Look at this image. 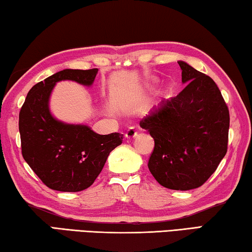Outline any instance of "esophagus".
<instances>
[{
	"label": "esophagus",
	"mask_w": 252,
	"mask_h": 252,
	"mask_svg": "<svg viewBox=\"0 0 252 252\" xmlns=\"http://www.w3.org/2000/svg\"><path fill=\"white\" fill-rule=\"evenodd\" d=\"M136 135H137V129H136V127H130V128L126 131L125 137L127 139H134L136 137Z\"/></svg>",
	"instance_id": "esophagus-1"
}]
</instances>
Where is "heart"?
Returning <instances> with one entry per match:
<instances>
[{"label": "heart", "mask_w": 252, "mask_h": 252, "mask_svg": "<svg viewBox=\"0 0 252 252\" xmlns=\"http://www.w3.org/2000/svg\"><path fill=\"white\" fill-rule=\"evenodd\" d=\"M155 81H156L155 78H150V79L146 81V84H153V82H155Z\"/></svg>", "instance_id": "1"}]
</instances>
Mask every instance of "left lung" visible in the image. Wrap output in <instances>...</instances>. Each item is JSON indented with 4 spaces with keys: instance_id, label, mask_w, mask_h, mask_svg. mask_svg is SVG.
Returning a JSON list of instances; mask_svg holds the SVG:
<instances>
[{
    "instance_id": "left-lung-1",
    "label": "left lung",
    "mask_w": 252,
    "mask_h": 252,
    "mask_svg": "<svg viewBox=\"0 0 252 252\" xmlns=\"http://www.w3.org/2000/svg\"><path fill=\"white\" fill-rule=\"evenodd\" d=\"M177 63L187 87L153 107L139 125L154 138L152 175L164 188L188 191L201 187L224 158L230 116L216 82L185 61Z\"/></svg>"
}]
</instances>
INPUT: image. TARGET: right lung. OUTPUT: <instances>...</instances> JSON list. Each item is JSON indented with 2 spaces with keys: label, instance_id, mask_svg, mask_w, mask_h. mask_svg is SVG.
I'll return each instance as SVG.
<instances>
[{
  "label": "right lung",
  "instance_id": "obj_1",
  "mask_svg": "<svg viewBox=\"0 0 252 252\" xmlns=\"http://www.w3.org/2000/svg\"><path fill=\"white\" fill-rule=\"evenodd\" d=\"M98 69H64L33 86L19 115L22 155L48 188L79 192L92 185L123 134L100 135L84 124L53 116L50 97L57 82L70 80L92 87Z\"/></svg>",
  "mask_w": 252,
  "mask_h": 252
}]
</instances>
